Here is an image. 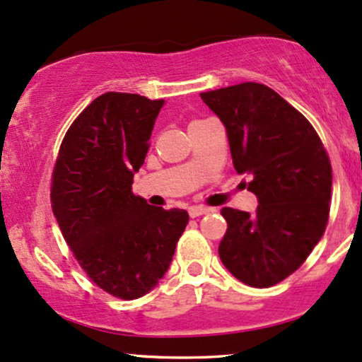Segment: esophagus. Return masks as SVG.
<instances>
[{
	"label": "esophagus",
	"instance_id": "34e87169",
	"mask_svg": "<svg viewBox=\"0 0 362 362\" xmlns=\"http://www.w3.org/2000/svg\"><path fill=\"white\" fill-rule=\"evenodd\" d=\"M207 212H209V209L200 207V206H194V207L189 209V216L190 217H200V216L207 214Z\"/></svg>",
	"mask_w": 362,
	"mask_h": 362
}]
</instances>
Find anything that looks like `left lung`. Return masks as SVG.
I'll return each instance as SVG.
<instances>
[{
	"mask_svg": "<svg viewBox=\"0 0 362 362\" xmlns=\"http://www.w3.org/2000/svg\"><path fill=\"white\" fill-rule=\"evenodd\" d=\"M221 117L238 173H250L255 214L223 207L219 256L239 281L268 288L302 267L329 221L332 167L313 126L258 82L200 93Z\"/></svg>",
	"mask_w": 362,
	"mask_h": 362,
	"instance_id": "8db88e82",
	"label": "left lung"
}]
</instances>
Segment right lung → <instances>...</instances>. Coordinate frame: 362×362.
I'll list each match as a JSON object with an SVG mask.
<instances>
[{"mask_svg": "<svg viewBox=\"0 0 362 362\" xmlns=\"http://www.w3.org/2000/svg\"><path fill=\"white\" fill-rule=\"evenodd\" d=\"M163 99L106 93L74 119L52 172V211L86 275L106 293L134 300L170 267L189 214L132 192Z\"/></svg>", "mask_w": 362, "mask_h": 362, "instance_id": "obj_1", "label": "right lung"}]
</instances>
